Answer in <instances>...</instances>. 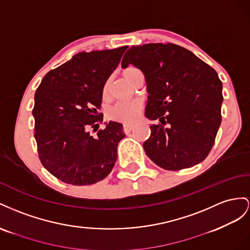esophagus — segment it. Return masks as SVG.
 I'll return each mask as SVG.
<instances>
[{
    "label": "esophagus",
    "mask_w": 250,
    "mask_h": 250,
    "mask_svg": "<svg viewBox=\"0 0 250 250\" xmlns=\"http://www.w3.org/2000/svg\"><path fill=\"white\" fill-rule=\"evenodd\" d=\"M133 127H134V125L133 124H125L124 125V131H125V133H130L132 130H133Z\"/></svg>",
    "instance_id": "34e87169"
}]
</instances>
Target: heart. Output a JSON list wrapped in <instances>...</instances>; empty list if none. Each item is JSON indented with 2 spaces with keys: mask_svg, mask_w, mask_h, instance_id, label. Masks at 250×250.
<instances>
[{
  "mask_svg": "<svg viewBox=\"0 0 250 250\" xmlns=\"http://www.w3.org/2000/svg\"><path fill=\"white\" fill-rule=\"evenodd\" d=\"M137 72H139L138 69L129 67L125 70H124L123 75L127 82L131 83L133 81L135 74ZM106 90H108V84L104 85V94L106 93ZM140 109H141V104L138 101L119 103L110 109L109 117L113 120L121 121V123H131V121L137 118Z\"/></svg>",
  "mask_w": 250,
  "mask_h": 250,
  "instance_id": "1",
  "label": "heart"
}]
</instances>
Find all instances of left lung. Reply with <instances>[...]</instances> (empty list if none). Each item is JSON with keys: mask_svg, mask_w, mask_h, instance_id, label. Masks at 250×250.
I'll use <instances>...</instances> for the list:
<instances>
[{"mask_svg": "<svg viewBox=\"0 0 250 250\" xmlns=\"http://www.w3.org/2000/svg\"><path fill=\"white\" fill-rule=\"evenodd\" d=\"M138 68L148 93L146 117L158 119L144 142L146 154L167 170L202 162L221 125L222 83L218 73L189 50L174 44L132 46L121 67Z\"/></svg>", "mask_w": 250, "mask_h": 250, "instance_id": "left-lung-1", "label": "left lung"}]
</instances>
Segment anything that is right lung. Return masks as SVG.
<instances>
[{
	"mask_svg": "<svg viewBox=\"0 0 250 250\" xmlns=\"http://www.w3.org/2000/svg\"><path fill=\"white\" fill-rule=\"evenodd\" d=\"M126 48L77 53L49 71L35 92L32 115L40 159L62 182L94 184L115 165L118 144L125 136L123 125L110 121L95 137L89 129L103 120L97 110L104 83Z\"/></svg>",
	"mask_w": 250,
	"mask_h": 250,
	"instance_id": "right-lung-1",
	"label": "right lung"
}]
</instances>
